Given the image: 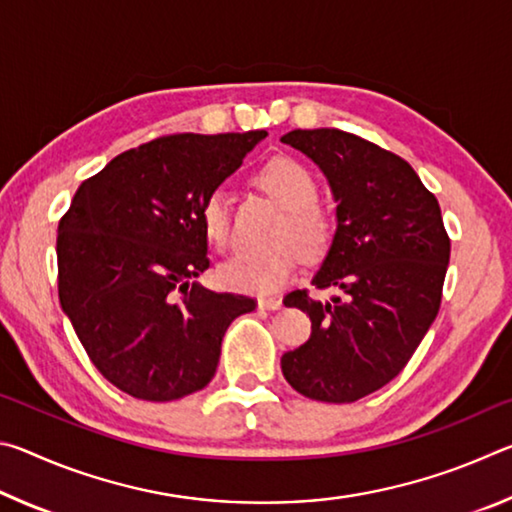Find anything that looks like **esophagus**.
Instances as JSON below:
<instances>
[{
  "label": "esophagus",
  "mask_w": 512,
  "mask_h": 512,
  "mask_svg": "<svg viewBox=\"0 0 512 512\" xmlns=\"http://www.w3.org/2000/svg\"><path fill=\"white\" fill-rule=\"evenodd\" d=\"M257 307L259 309H280L282 307V300L280 298H259L257 300Z\"/></svg>",
  "instance_id": "obj_1"
}]
</instances>
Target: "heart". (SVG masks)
I'll return each instance as SVG.
<instances>
[{"mask_svg":"<svg viewBox=\"0 0 512 512\" xmlns=\"http://www.w3.org/2000/svg\"><path fill=\"white\" fill-rule=\"evenodd\" d=\"M257 185L280 203L284 216L277 239H293L271 250H241L219 266L216 277L225 289L241 293H273L287 284L298 266V248L305 255L323 253L332 237V221L316 205L318 185L300 162L277 158L264 164L257 173ZM201 225L210 244L225 248L230 241L228 194L214 189L201 207Z\"/></svg>","mask_w":512,"mask_h":512,"instance_id":"1","label":"heart"}]
</instances>
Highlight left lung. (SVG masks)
Instances as JSON below:
<instances>
[{"label": "left lung", "instance_id": "1", "mask_svg": "<svg viewBox=\"0 0 512 512\" xmlns=\"http://www.w3.org/2000/svg\"><path fill=\"white\" fill-rule=\"evenodd\" d=\"M282 142L323 171L336 203V230L316 289L325 302L291 291L287 307L311 320V336L282 354L300 395L357 402L397 377L436 320L449 264L440 205L400 155L339 131H291Z\"/></svg>", "mask_w": 512, "mask_h": 512}]
</instances>
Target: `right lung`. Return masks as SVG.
<instances>
[{
  "mask_svg": "<svg viewBox=\"0 0 512 512\" xmlns=\"http://www.w3.org/2000/svg\"><path fill=\"white\" fill-rule=\"evenodd\" d=\"M266 131L169 135L110 160L58 223V298L103 377L146 402L210 384L228 325L255 300L214 293L201 207Z\"/></svg>",
  "mask_w": 512,
  "mask_h": 512,
  "instance_id": "1",
  "label": "right lung"
}]
</instances>
